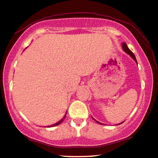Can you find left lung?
<instances>
[{"mask_svg":"<svg viewBox=\"0 0 158 158\" xmlns=\"http://www.w3.org/2000/svg\"><path fill=\"white\" fill-rule=\"evenodd\" d=\"M122 46H123V50L125 51L126 53L128 54V55H129L130 56H131V57H132V58H133V60H134L137 63V60H136V59H135V57L134 54H133V53L132 52H131V51L130 50V49H128V47H127V46L126 44H125V43H123V44H122ZM95 122H97V123H98V124H101V123H99V122H98V121H96V120H95Z\"/></svg>","mask_w":158,"mask_h":158,"instance_id":"obj_1","label":"left lung"}]
</instances>
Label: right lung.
<instances>
[{"label": "right lung", "mask_w": 158, "mask_h": 158, "mask_svg": "<svg viewBox=\"0 0 158 158\" xmlns=\"http://www.w3.org/2000/svg\"><path fill=\"white\" fill-rule=\"evenodd\" d=\"M65 115H66V114H65ZM65 115L64 116V117H63V119H61V120H60L59 122H57V123H55V124H54V125H50V126H47V127H54V126H57V125H60V124L63 121V119H65Z\"/></svg>", "instance_id": "1"}]
</instances>
